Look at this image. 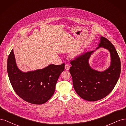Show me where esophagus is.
<instances>
[{
  "instance_id": "obj_1",
  "label": "esophagus",
  "mask_w": 126,
  "mask_h": 126,
  "mask_svg": "<svg viewBox=\"0 0 126 126\" xmlns=\"http://www.w3.org/2000/svg\"><path fill=\"white\" fill-rule=\"evenodd\" d=\"M65 69L67 70H68L69 69H70V66L69 65V64H66L65 65Z\"/></svg>"
}]
</instances>
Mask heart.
I'll use <instances>...</instances> for the list:
<instances>
[{"instance_id":"obj_1","label":"heart","mask_w":126,"mask_h":126,"mask_svg":"<svg viewBox=\"0 0 126 126\" xmlns=\"http://www.w3.org/2000/svg\"><path fill=\"white\" fill-rule=\"evenodd\" d=\"M80 54V52H77V54H76V55H79V54Z\"/></svg>"}]
</instances>
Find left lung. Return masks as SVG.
<instances>
[{
	"label": "left lung",
	"instance_id": "8db88e82",
	"mask_svg": "<svg viewBox=\"0 0 126 126\" xmlns=\"http://www.w3.org/2000/svg\"><path fill=\"white\" fill-rule=\"evenodd\" d=\"M96 50L87 52L71 62L69 71L76 92L83 99L90 101L100 100L109 94L114 88L120 77V60L116 49L106 38L101 37ZM102 47L110 52L111 63L104 71L99 72L91 68L89 63L90 57Z\"/></svg>",
	"mask_w": 126,
	"mask_h": 126
}]
</instances>
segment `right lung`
Masks as SVG:
<instances>
[{
    "label": "right lung",
    "mask_w": 126,
    "mask_h": 126,
    "mask_svg": "<svg viewBox=\"0 0 126 126\" xmlns=\"http://www.w3.org/2000/svg\"><path fill=\"white\" fill-rule=\"evenodd\" d=\"M64 66V63L51 64L43 69L23 72L17 65L13 49L7 60V72L17 95L28 102L41 105L54 94L56 83Z\"/></svg>",
    "instance_id": "add662e5"
}]
</instances>
